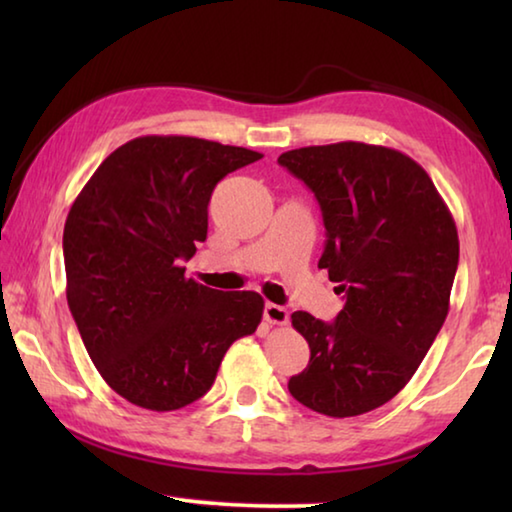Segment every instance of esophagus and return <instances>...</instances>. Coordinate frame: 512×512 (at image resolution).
Segmentation results:
<instances>
[{"label":"esophagus","instance_id":"34e87169","mask_svg":"<svg viewBox=\"0 0 512 512\" xmlns=\"http://www.w3.org/2000/svg\"><path fill=\"white\" fill-rule=\"evenodd\" d=\"M264 320L271 325H287L289 323V311L275 305V302H266L264 305Z\"/></svg>","mask_w":512,"mask_h":512}]
</instances>
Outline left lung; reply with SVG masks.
<instances>
[{"instance_id": "1", "label": "left lung", "mask_w": 512, "mask_h": 512, "mask_svg": "<svg viewBox=\"0 0 512 512\" xmlns=\"http://www.w3.org/2000/svg\"><path fill=\"white\" fill-rule=\"evenodd\" d=\"M277 162L314 192L327 237L318 268L345 293L334 323L291 314L311 357L289 393L329 418L368 413L409 384L445 323L456 223L429 173L395 149L339 142Z\"/></svg>"}]
</instances>
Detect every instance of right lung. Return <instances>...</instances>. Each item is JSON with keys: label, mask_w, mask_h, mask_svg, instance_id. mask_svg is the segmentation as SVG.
<instances>
[{"label": "right lung", "mask_w": 512, "mask_h": 512, "mask_svg": "<svg viewBox=\"0 0 512 512\" xmlns=\"http://www.w3.org/2000/svg\"><path fill=\"white\" fill-rule=\"evenodd\" d=\"M259 158L198 137H135L76 196L63 232L67 305L101 377L131 404L196 402L262 320L259 293L203 287L180 266L207 237L216 183Z\"/></svg>", "instance_id": "right-lung-1"}]
</instances>
